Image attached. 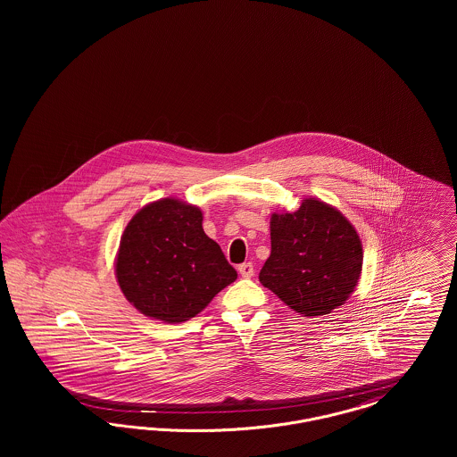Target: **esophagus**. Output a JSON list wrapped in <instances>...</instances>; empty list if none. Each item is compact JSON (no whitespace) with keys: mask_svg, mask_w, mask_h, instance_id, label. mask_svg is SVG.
<instances>
[{"mask_svg":"<svg viewBox=\"0 0 457 457\" xmlns=\"http://www.w3.org/2000/svg\"><path fill=\"white\" fill-rule=\"evenodd\" d=\"M239 276L241 278H252L253 276V272H255V269H253V263L252 262H245V263H241L238 267Z\"/></svg>","mask_w":457,"mask_h":457,"instance_id":"34e87169","label":"esophagus"}]
</instances>
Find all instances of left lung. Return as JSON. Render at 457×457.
<instances>
[{"instance_id": "obj_1", "label": "left lung", "mask_w": 457, "mask_h": 457, "mask_svg": "<svg viewBox=\"0 0 457 457\" xmlns=\"http://www.w3.org/2000/svg\"><path fill=\"white\" fill-rule=\"evenodd\" d=\"M361 239L336 207L304 198L295 212L270 216V257L259 279L304 317L345 304L360 281Z\"/></svg>"}]
</instances>
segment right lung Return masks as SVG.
<instances>
[{"label":"right lung","mask_w":457,"mask_h":457,"mask_svg":"<svg viewBox=\"0 0 457 457\" xmlns=\"http://www.w3.org/2000/svg\"><path fill=\"white\" fill-rule=\"evenodd\" d=\"M202 211L178 198L142 207L127 224L116 279L140 313L168 324L200 313L238 278L202 228Z\"/></svg>","instance_id":"right-lung-1"}]
</instances>
